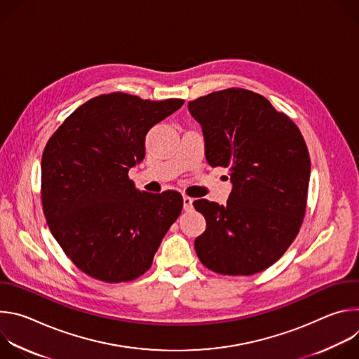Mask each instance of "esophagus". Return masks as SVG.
<instances>
[{"label": "esophagus", "instance_id": "34e87169", "mask_svg": "<svg viewBox=\"0 0 359 359\" xmlns=\"http://www.w3.org/2000/svg\"><path fill=\"white\" fill-rule=\"evenodd\" d=\"M183 209L186 212L191 210L193 209V198L189 197V196H183Z\"/></svg>", "mask_w": 359, "mask_h": 359}]
</instances>
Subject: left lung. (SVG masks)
Returning <instances> with one entry per match:
<instances>
[{"label": "left lung", "mask_w": 359, "mask_h": 359, "mask_svg": "<svg viewBox=\"0 0 359 359\" xmlns=\"http://www.w3.org/2000/svg\"><path fill=\"white\" fill-rule=\"evenodd\" d=\"M201 126L212 168H229L227 203L200 198L206 219L194 240L200 262L224 276H251L273 266L298 234L305 215L311 162L297 125L270 102L230 88L189 102Z\"/></svg>", "instance_id": "8db88e82"}]
</instances>
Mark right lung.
<instances>
[{
    "instance_id": "right-lung-1",
    "label": "right lung",
    "mask_w": 359,
    "mask_h": 359,
    "mask_svg": "<svg viewBox=\"0 0 359 359\" xmlns=\"http://www.w3.org/2000/svg\"><path fill=\"white\" fill-rule=\"evenodd\" d=\"M184 100H143L114 92L81 105L45 146L42 208L50 233L85 274L107 283L146 273L180 216L176 190L149 193L128 177L144 159L151 126Z\"/></svg>"
}]
</instances>
